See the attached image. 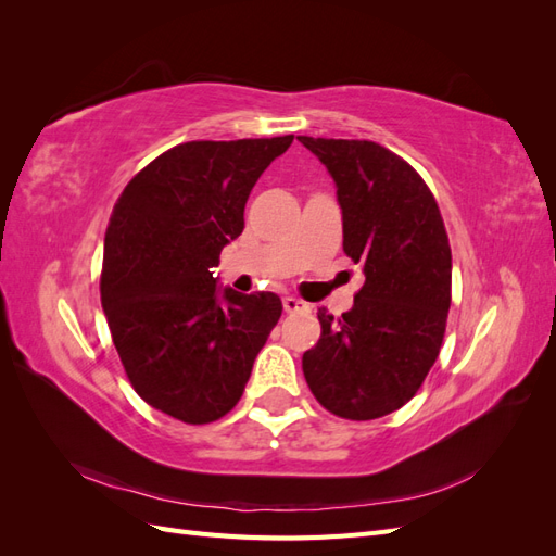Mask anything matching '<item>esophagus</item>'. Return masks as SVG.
I'll return each instance as SVG.
<instances>
[{
	"label": "esophagus",
	"mask_w": 556,
	"mask_h": 556,
	"mask_svg": "<svg viewBox=\"0 0 556 556\" xmlns=\"http://www.w3.org/2000/svg\"><path fill=\"white\" fill-rule=\"evenodd\" d=\"M304 306H306L304 301L296 299V296H285V299H282V308L288 311V313H299Z\"/></svg>",
	"instance_id": "esophagus-1"
}]
</instances>
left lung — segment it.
Returning <instances> with one entry per match:
<instances>
[{
  "label": "left lung",
  "mask_w": 556,
  "mask_h": 556,
  "mask_svg": "<svg viewBox=\"0 0 556 556\" xmlns=\"http://www.w3.org/2000/svg\"><path fill=\"white\" fill-rule=\"evenodd\" d=\"M327 166L343 213V250L364 288L304 352L313 396L345 419H376L408 403L441 352L452 285L443 217L408 162L374 141L299 137Z\"/></svg>",
  "instance_id": "left-lung-1"
}]
</instances>
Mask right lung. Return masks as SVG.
I'll list each match as a JSON object with an SVG mask.
<instances>
[{"mask_svg": "<svg viewBox=\"0 0 556 556\" xmlns=\"http://www.w3.org/2000/svg\"><path fill=\"white\" fill-rule=\"evenodd\" d=\"M292 134L190 141L134 176L104 239L102 308L125 374L150 406L208 425L237 406L282 313L274 292L217 288L250 190Z\"/></svg>", "mask_w": 556, "mask_h": 556, "instance_id": "add662e5", "label": "right lung"}]
</instances>
